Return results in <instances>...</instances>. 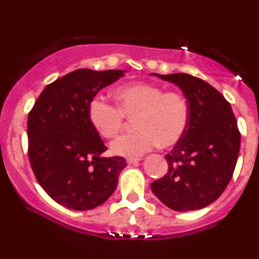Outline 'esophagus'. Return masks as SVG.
<instances>
[{
    "instance_id": "34e87169",
    "label": "esophagus",
    "mask_w": 259,
    "mask_h": 259,
    "mask_svg": "<svg viewBox=\"0 0 259 259\" xmlns=\"http://www.w3.org/2000/svg\"><path fill=\"white\" fill-rule=\"evenodd\" d=\"M140 162V158H127L126 163L127 164H138Z\"/></svg>"
}]
</instances>
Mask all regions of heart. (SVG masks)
<instances>
[{"instance_id": "heart-1", "label": "heart", "mask_w": 259, "mask_h": 259, "mask_svg": "<svg viewBox=\"0 0 259 259\" xmlns=\"http://www.w3.org/2000/svg\"><path fill=\"white\" fill-rule=\"evenodd\" d=\"M118 107L94 97L88 107L92 127L105 139L121 132L125 117L135 118L139 130L115 140L111 152L115 156L136 158L156 146L168 148L177 145L185 134L190 108L185 97L177 91L163 92L147 82H132L114 91Z\"/></svg>"}]
</instances>
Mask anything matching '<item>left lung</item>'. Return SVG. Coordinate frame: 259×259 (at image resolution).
I'll return each instance as SVG.
<instances>
[{"label": "left lung", "mask_w": 259, "mask_h": 259, "mask_svg": "<svg viewBox=\"0 0 259 259\" xmlns=\"http://www.w3.org/2000/svg\"><path fill=\"white\" fill-rule=\"evenodd\" d=\"M151 75L180 88L190 108L185 134L165 154L168 173L153 181L151 189L177 212L201 209L223 194L236 165L241 135L233 109L204 80L185 73Z\"/></svg>", "instance_id": "8db88e82"}]
</instances>
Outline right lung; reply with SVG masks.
Wrapping results in <instances>:
<instances>
[{
	"mask_svg": "<svg viewBox=\"0 0 259 259\" xmlns=\"http://www.w3.org/2000/svg\"><path fill=\"white\" fill-rule=\"evenodd\" d=\"M125 70L78 69L44 89L28 117L29 159L41 187L74 210L99 207L111 197L123 157H103L107 147L88 117L90 101Z\"/></svg>",
	"mask_w": 259,
	"mask_h": 259,
	"instance_id": "add662e5",
	"label": "right lung"
}]
</instances>
